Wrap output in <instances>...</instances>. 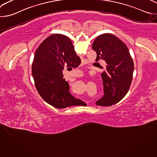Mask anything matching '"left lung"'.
<instances>
[{
  "mask_svg": "<svg viewBox=\"0 0 157 157\" xmlns=\"http://www.w3.org/2000/svg\"><path fill=\"white\" fill-rule=\"evenodd\" d=\"M92 48L97 53L96 61L102 59L106 63L101 73L104 96L96 105H113L124 98L130 88L134 68L132 58L125 44L110 33L98 36Z\"/></svg>",
  "mask_w": 157,
  "mask_h": 157,
  "instance_id": "left-lung-1",
  "label": "left lung"
}]
</instances>
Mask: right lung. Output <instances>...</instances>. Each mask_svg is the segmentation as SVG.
I'll return each mask as SVG.
<instances>
[{
    "mask_svg": "<svg viewBox=\"0 0 157 157\" xmlns=\"http://www.w3.org/2000/svg\"><path fill=\"white\" fill-rule=\"evenodd\" d=\"M81 63L71 40L55 34L44 40L35 52L32 73L36 90L43 99L58 109L76 105L81 100L70 93L63 78L64 67L76 68Z\"/></svg>",
    "mask_w": 157,
    "mask_h": 157,
    "instance_id": "obj_1",
    "label": "right lung"
}]
</instances>
